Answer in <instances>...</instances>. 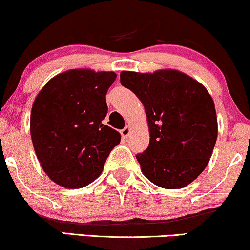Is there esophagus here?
I'll return each instance as SVG.
<instances>
[{
	"instance_id": "obj_1",
	"label": "esophagus",
	"mask_w": 250,
	"mask_h": 250,
	"mask_svg": "<svg viewBox=\"0 0 250 250\" xmlns=\"http://www.w3.org/2000/svg\"><path fill=\"white\" fill-rule=\"evenodd\" d=\"M129 132H131V129H129L128 126H125V127L123 128L122 131H121L122 138H123V139H126V138H128V135H129Z\"/></svg>"
}]
</instances>
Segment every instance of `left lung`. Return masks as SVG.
Wrapping results in <instances>:
<instances>
[{"label":"left lung","instance_id":"obj_1","mask_svg":"<svg viewBox=\"0 0 250 250\" xmlns=\"http://www.w3.org/2000/svg\"><path fill=\"white\" fill-rule=\"evenodd\" d=\"M121 83L138 96L147 113L149 146L135 155L145 176L167 189L195 180L209 163L218 132L208 90L174 70L123 71Z\"/></svg>","mask_w":250,"mask_h":250}]
</instances>
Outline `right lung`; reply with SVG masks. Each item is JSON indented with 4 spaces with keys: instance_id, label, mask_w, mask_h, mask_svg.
Returning a JSON list of instances; mask_svg holds the SVG:
<instances>
[{
    "instance_id": "add662e5",
    "label": "right lung",
    "mask_w": 250,
    "mask_h": 250,
    "mask_svg": "<svg viewBox=\"0 0 250 250\" xmlns=\"http://www.w3.org/2000/svg\"><path fill=\"white\" fill-rule=\"evenodd\" d=\"M115 72L70 70L47 83L31 112V137L43 171L65 188H82L100 176L121 134L102 121Z\"/></svg>"
}]
</instances>
